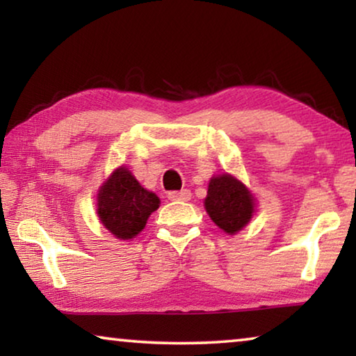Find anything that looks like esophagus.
Wrapping results in <instances>:
<instances>
[{"label": "esophagus", "instance_id": "1", "mask_svg": "<svg viewBox=\"0 0 356 356\" xmlns=\"http://www.w3.org/2000/svg\"><path fill=\"white\" fill-rule=\"evenodd\" d=\"M168 198L171 201H190L191 191L190 190H180V191H169Z\"/></svg>", "mask_w": 356, "mask_h": 356}]
</instances>
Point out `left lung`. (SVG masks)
Instances as JSON below:
<instances>
[{
	"label": "left lung",
	"instance_id": "8db88e82",
	"mask_svg": "<svg viewBox=\"0 0 356 356\" xmlns=\"http://www.w3.org/2000/svg\"><path fill=\"white\" fill-rule=\"evenodd\" d=\"M204 209L223 233L233 236L255 216L257 198L239 179L223 172L209 180Z\"/></svg>",
	"mask_w": 356,
	"mask_h": 356
}]
</instances>
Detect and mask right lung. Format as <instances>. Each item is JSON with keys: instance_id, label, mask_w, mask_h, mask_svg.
<instances>
[{"instance_id": "1", "label": "right lung", "mask_w": 356, "mask_h": 356, "mask_svg": "<svg viewBox=\"0 0 356 356\" xmlns=\"http://www.w3.org/2000/svg\"><path fill=\"white\" fill-rule=\"evenodd\" d=\"M158 207L160 198L144 188L125 165L114 169L98 190V218L115 239L136 238Z\"/></svg>"}]
</instances>
